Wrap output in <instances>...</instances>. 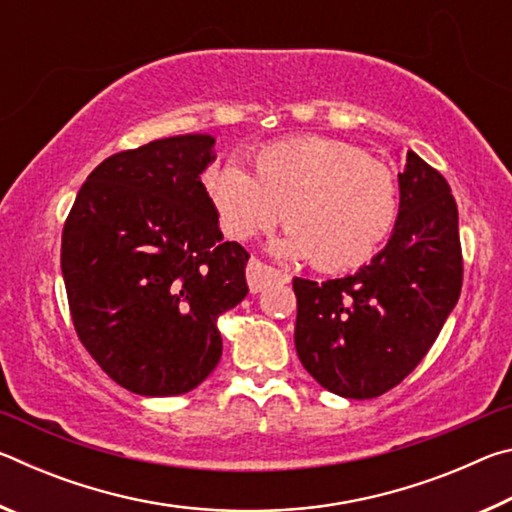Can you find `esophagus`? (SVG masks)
<instances>
[{"label":"esophagus","mask_w":512,"mask_h":512,"mask_svg":"<svg viewBox=\"0 0 512 512\" xmlns=\"http://www.w3.org/2000/svg\"><path fill=\"white\" fill-rule=\"evenodd\" d=\"M246 280H248L250 291L259 293L266 287H271L273 282H289V275L280 271V268H273L264 262H259V259H250L246 266Z\"/></svg>","instance_id":"1"}]
</instances>
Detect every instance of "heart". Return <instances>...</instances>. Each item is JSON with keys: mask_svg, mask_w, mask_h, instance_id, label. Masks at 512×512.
<instances>
[{"mask_svg": "<svg viewBox=\"0 0 512 512\" xmlns=\"http://www.w3.org/2000/svg\"><path fill=\"white\" fill-rule=\"evenodd\" d=\"M205 187L225 235L246 241L284 216L289 235L277 250L309 257L329 273L375 257L400 216L395 171L332 137L268 144L255 155V176L223 162L207 173Z\"/></svg>", "mask_w": 512, "mask_h": 512, "instance_id": "heart-1", "label": "heart"}]
</instances>
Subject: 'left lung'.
<instances>
[{
	"mask_svg": "<svg viewBox=\"0 0 512 512\" xmlns=\"http://www.w3.org/2000/svg\"><path fill=\"white\" fill-rule=\"evenodd\" d=\"M463 253L452 187L406 153L393 237L354 275L293 277L296 350L320 386L350 400L391 391L438 339L461 296Z\"/></svg>",
	"mask_w": 512,
	"mask_h": 512,
	"instance_id": "obj_1",
	"label": "left lung"
}]
</instances>
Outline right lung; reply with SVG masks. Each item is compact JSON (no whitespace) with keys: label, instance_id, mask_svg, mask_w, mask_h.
Listing matches in <instances>:
<instances>
[{"label":"right lung","instance_id":"add662e5","mask_svg":"<svg viewBox=\"0 0 512 512\" xmlns=\"http://www.w3.org/2000/svg\"><path fill=\"white\" fill-rule=\"evenodd\" d=\"M214 137H164L103 160L69 210L60 268L83 348L126 391L196 388L221 359L216 320L246 298V248L223 241L201 183Z\"/></svg>","mask_w":512,"mask_h":512}]
</instances>
